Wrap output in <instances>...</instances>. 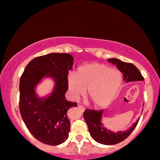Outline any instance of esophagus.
<instances>
[{
  "label": "esophagus",
  "instance_id": "34e87169",
  "mask_svg": "<svg viewBox=\"0 0 160 160\" xmlns=\"http://www.w3.org/2000/svg\"><path fill=\"white\" fill-rule=\"evenodd\" d=\"M78 108H79L80 109V110H81V111H85V108L83 107V106L79 105V106H78Z\"/></svg>",
  "mask_w": 160,
  "mask_h": 160
}]
</instances>
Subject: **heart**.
<instances>
[{
    "label": "heart",
    "mask_w": 160,
    "mask_h": 160,
    "mask_svg": "<svg viewBox=\"0 0 160 160\" xmlns=\"http://www.w3.org/2000/svg\"><path fill=\"white\" fill-rule=\"evenodd\" d=\"M69 89L74 97L83 94L93 105L102 107L114 98L122 84V73L103 64H90L80 67L75 75L68 76Z\"/></svg>",
    "instance_id": "b5f03b06"
}]
</instances>
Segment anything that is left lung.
I'll return each mask as SVG.
<instances>
[{"label": "left lung", "instance_id": "8db88e82", "mask_svg": "<svg viewBox=\"0 0 160 160\" xmlns=\"http://www.w3.org/2000/svg\"><path fill=\"white\" fill-rule=\"evenodd\" d=\"M118 67L119 70L123 73V79L125 83L133 81H143L144 78L142 76L140 71L132 63H128L116 58L108 59ZM104 110L96 111L87 109L83 112V118L88 124L90 136L98 143L103 145H114L124 141L135 129L138 124L139 118L136 122L125 131L113 132L104 126L102 122Z\"/></svg>", "mask_w": 160, "mask_h": 160}]
</instances>
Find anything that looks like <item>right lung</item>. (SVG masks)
Here are the masks:
<instances>
[{"label":"right lung","mask_w":160,"mask_h":160,"mask_svg":"<svg viewBox=\"0 0 160 160\" xmlns=\"http://www.w3.org/2000/svg\"><path fill=\"white\" fill-rule=\"evenodd\" d=\"M72 65L73 57L68 53H49L32 59L21 77V115L32 135L49 146L62 144L69 137L70 122L67 111L77 106L65 97L67 75ZM45 78H52L54 86L51 93L39 97L37 87Z\"/></svg>","instance_id":"add662e5"}]
</instances>
